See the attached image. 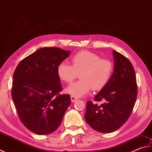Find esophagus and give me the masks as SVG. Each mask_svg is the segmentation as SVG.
Here are the masks:
<instances>
[{
	"label": "esophagus",
	"mask_w": 152,
	"mask_h": 152,
	"mask_svg": "<svg viewBox=\"0 0 152 152\" xmlns=\"http://www.w3.org/2000/svg\"><path fill=\"white\" fill-rule=\"evenodd\" d=\"M70 99H71V101H72V102H75L76 101H77V100H78V98L76 97V96H70Z\"/></svg>",
	"instance_id": "obj_1"
}]
</instances>
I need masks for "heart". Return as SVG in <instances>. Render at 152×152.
Here are the masks:
<instances>
[{
	"instance_id": "1",
	"label": "heart",
	"mask_w": 152,
	"mask_h": 152,
	"mask_svg": "<svg viewBox=\"0 0 152 152\" xmlns=\"http://www.w3.org/2000/svg\"><path fill=\"white\" fill-rule=\"evenodd\" d=\"M71 64L60 63L57 67L59 79L64 82H72L80 74L78 82L71 83L66 91L76 97L85 96L93 88L101 90L107 84L114 69L108 59H101L99 55L88 51L77 53L71 59Z\"/></svg>"
}]
</instances>
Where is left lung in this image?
Wrapping results in <instances>:
<instances>
[{"mask_svg": "<svg viewBox=\"0 0 152 152\" xmlns=\"http://www.w3.org/2000/svg\"><path fill=\"white\" fill-rule=\"evenodd\" d=\"M114 70L108 83L95 96L101 105L87 102L86 121L102 133L116 131L127 121L136 102L137 86L134 69L130 61L113 50Z\"/></svg>", "mask_w": 152, "mask_h": 152, "instance_id": "left-lung-1", "label": "left lung"}]
</instances>
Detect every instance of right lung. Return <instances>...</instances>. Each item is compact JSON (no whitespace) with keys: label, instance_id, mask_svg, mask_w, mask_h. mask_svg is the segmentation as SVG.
Returning a JSON list of instances; mask_svg holds the SVG:
<instances>
[{"label":"right lung","instance_id":"1","mask_svg":"<svg viewBox=\"0 0 152 152\" xmlns=\"http://www.w3.org/2000/svg\"><path fill=\"white\" fill-rule=\"evenodd\" d=\"M70 51L42 48L25 57L13 76L12 97L22 124L33 133H52L59 127L71 103L62 91L57 67Z\"/></svg>","mask_w":152,"mask_h":152}]
</instances>
